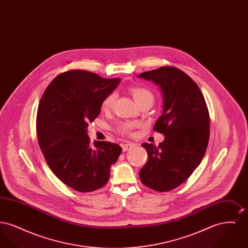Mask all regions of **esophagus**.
Listing matches in <instances>:
<instances>
[{
	"mask_svg": "<svg viewBox=\"0 0 248 248\" xmlns=\"http://www.w3.org/2000/svg\"><path fill=\"white\" fill-rule=\"evenodd\" d=\"M134 146L133 143H126V144H123L122 145V148H123V152H126L130 150L132 147Z\"/></svg>",
	"mask_w": 248,
	"mask_h": 248,
	"instance_id": "34e87169",
	"label": "esophagus"
}]
</instances>
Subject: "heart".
Listing matches in <instances>:
<instances>
[{
	"instance_id": "obj_1",
	"label": "heart",
	"mask_w": 248,
	"mask_h": 248,
	"mask_svg": "<svg viewBox=\"0 0 248 248\" xmlns=\"http://www.w3.org/2000/svg\"><path fill=\"white\" fill-rule=\"evenodd\" d=\"M130 93L139 106L144 103H150L152 105L154 103V94L148 88L141 86H134L130 88ZM116 97L117 95L115 93L108 94L102 102V108L104 110H109L114 105ZM135 126L136 124L134 123H122L119 124L118 131L121 134H128Z\"/></svg>"
}]
</instances>
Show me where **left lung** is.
Here are the masks:
<instances>
[{"label":"left lung","mask_w":248,"mask_h":248,"mask_svg":"<svg viewBox=\"0 0 248 248\" xmlns=\"http://www.w3.org/2000/svg\"><path fill=\"white\" fill-rule=\"evenodd\" d=\"M138 77L157 84L163 94V112L154 129L165 135L159 146L143 143L148 161L140 171L142 183L168 191L187 180L200 165L209 140V114L198 85L185 72L162 67Z\"/></svg>","instance_id":"left-lung-1"}]
</instances>
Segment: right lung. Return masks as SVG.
I'll use <instances>...</instances> for the list:
<instances>
[{
	"label": "right lung",
	"mask_w": 248,
	"mask_h": 248,
	"mask_svg": "<svg viewBox=\"0 0 248 248\" xmlns=\"http://www.w3.org/2000/svg\"><path fill=\"white\" fill-rule=\"evenodd\" d=\"M120 78L104 79L85 71L56 77L43 94L37 112V136L45 159L59 179L71 189L90 192L103 187L122 153L118 144L90 143L89 123Z\"/></svg>",
	"instance_id": "add662e5"
}]
</instances>
